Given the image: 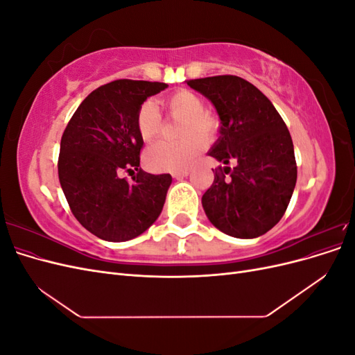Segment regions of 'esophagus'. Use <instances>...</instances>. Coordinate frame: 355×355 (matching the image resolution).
I'll list each match as a JSON object with an SVG mask.
<instances>
[{
    "instance_id": "esophagus-1",
    "label": "esophagus",
    "mask_w": 355,
    "mask_h": 355,
    "mask_svg": "<svg viewBox=\"0 0 355 355\" xmlns=\"http://www.w3.org/2000/svg\"><path fill=\"white\" fill-rule=\"evenodd\" d=\"M189 175V170H179V171H173L171 176L175 179H182V178H187Z\"/></svg>"
}]
</instances>
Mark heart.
<instances>
[{
    "label": "heart",
    "mask_w": 355,
    "mask_h": 355,
    "mask_svg": "<svg viewBox=\"0 0 355 355\" xmlns=\"http://www.w3.org/2000/svg\"><path fill=\"white\" fill-rule=\"evenodd\" d=\"M164 106L170 116L182 118L178 125L179 141L158 142L148 148L146 164L158 171L185 170L197 159L206 146V141H213L220 130L216 115L204 110V101L189 90H178L167 96ZM163 120L155 103L145 102L136 114V127L145 141L158 136Z\"/></svg>",
    "instance_id": "heart-1"
}]
</instances>
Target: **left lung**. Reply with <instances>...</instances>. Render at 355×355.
<instances>
[{
    "instance_id": "1",
    "label": "left lung",
    "mask_w": 355,
    "mask_h": 355,
    "mask_svg": "<svg viewBox=\"0 0 355 355\" xmlns=\"http://www.w3.org/2000/svg\"><path fill=\"white\" fill-rule=\"evenodd\" d=\"M214 105L220 137L209 155L235 167L214 170L201 198L209 220L237 239H256L280 222L292 198L297 167L288 128L271 101L237 75L189 80Z\"/></svg>"
}]
</instances>
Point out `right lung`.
I'll use <instances>...</instances> for the list:
<instances>
[{"label": "right lung", "mask_w": 355, "mask_h": 355, "mask_svg": "<svg viewBox=\"0 0 355 355\" xmlns=\"http://www.w3.org/2000/svg\"><path fill=\"white\" fill-rule=\"evenodd\" d=\"M164 83L115 80L93 90L62 135L59 182L83 227L106 241H127L145 232L163 210L171 176L146 173L144 139L136 127L141 105ZM121 171L133 174L121 178Z\"/></svg>", "instance_id": "add662e5"}]
</instances>
